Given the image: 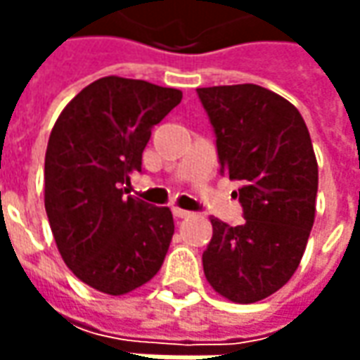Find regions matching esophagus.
Masks as SVG:
<instances>
[{
  "instance_id": "obj_1",
  "label": "esophagus",
  "mask_w": 360,
  "mask_h": 360,
  "mask_svg": "<svg viewBox=\"0 0 360 360\" xmlns=\"http://www.w3.org/2000/svg\"><path fill=\"white\" fill-rule=\"evenodd\" d=\"M172 212L176 218H188V216H190V212H188V210H182V208H174Z\"/></svg>"
}]
</instances>
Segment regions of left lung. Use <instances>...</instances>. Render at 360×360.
I'll return each mask as SVG.
<instances>
[{"label": "left lung", "mask_w": 360, "mask_h": 360, "mask_svg": "<svg viewBox=\"0 0 360 360\" xmlns=\"http://www.w3.org/2000/svg\"><path fill=\"white\" fill-rule=\"evenodd\" d=\"M216 131L222 172L240 180L244 224L210 218L202 266L218 295L238 304L270 297L304 255L319 188L311 134L295 105L255 84L198 88Z\"/></svg>", "instance_id": "1"}]
</instances>
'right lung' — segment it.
Instances as JSON below:
<instances>
[{"label": "right lung", "mask_w": 360, "mask_h": 360, "mask_svg": "<svg viewBox=\"0 0 360 360\" xmlns=\"http://www.w3.org/2000/svg\"><path fill=\"white\" fill-rule=\"evenodd\" d=\"M182 91L105 76L65 105L49 134L44 202L68 269L91 288L120 297L162 269L174 234L168 206L126 196L142 170L152 128Z\"/></svg>", "instance_id": "obj_1"}]
</instances>
